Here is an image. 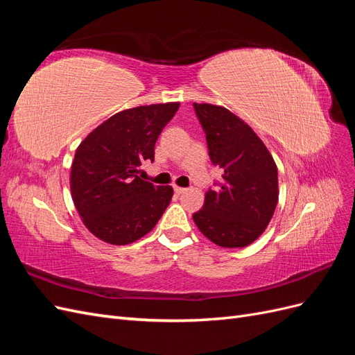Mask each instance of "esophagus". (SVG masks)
<instances>
[{
    "instance_id": "esophagus-1",
    "label": "esophagus",
    "mask_w": 355,
    "mask_h": 355,
    "mask_svg": "<svg viewBox=\"0 0 355 355\" xmlns=\"http://www.w3.org/2000/svg\"><path fill=\"white\" fill-rule=\"evenodd\" d=\"M173 189H175L176 194H184V192H185V188L178 187V185H175V187H173Z\"/></svg>"
}]
</instances>
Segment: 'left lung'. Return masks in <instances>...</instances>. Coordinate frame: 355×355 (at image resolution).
<instances>
[{
	"label": "left lung",
	"mask_w": 355,
	"mask_h": 355,
	"mask_svg": "<svg viewBox=\"0 0 355 355\" xmlns=\"http://www.w3.org/2000/svg\"><path fill=\"white\" fill-rule=\"evenodd\" d=\"M214 166L223 182L209 189L192 214L198 230L220 247L252 244L270 223L278 202V173L272 155L249 124L223 106L194 103Z\"/></svg>",
	"instance_id": "obj_1"
}]
</instances>
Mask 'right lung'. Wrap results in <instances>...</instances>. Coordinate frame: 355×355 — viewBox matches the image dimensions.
<instances>
[{"mask_svg":"<svg viewBox=\"0 0 355 355\" xmlns=\"http://www.w3.org/2000/svg\"><path fill=\"white\" fill-rule=\"evenodd\" d=\"M179 102L124 110L103 121L75 151L71 194L83 223L99 240L124 245L151 231L173 197L139 176L142 161H154L161 130Z\"/></svg>","mask_w":355,"mask_h":355,"instance_id":"obj_1","label":"right lung"}]
</instances>
